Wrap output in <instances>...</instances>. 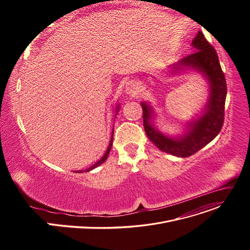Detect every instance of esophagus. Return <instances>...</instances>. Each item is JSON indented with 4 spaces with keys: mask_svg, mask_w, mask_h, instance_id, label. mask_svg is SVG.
<instances>
[{
    "mask_svg": "<svg viewBox=\"0 0 250 250\" xmlns=\"http://www.w3.org/2000/svg\"><path fill=\"white\" fill-rule=\"evenodd\" d=\"M139 88H140L139 83L135 80L127 82L126 85H125V91H126V93H128V94L137 93V92H139Z\"/></svg>",
    "mask_w": 250,
    "mask_h": 250,
    "instance_id": "1",
    "label": "esophagus"
}]
</instances>
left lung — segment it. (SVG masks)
Returning <instances> with one entry per match:
<instances>
[{
  "label": "left lung",
  "instance_id": "8db88e82",
  "mask_svg": "<svg viewBox=\"0 0 250 250\" xmlns=\"http://www.w3.org/2000/svg\"><path fill=\"white\" fill-rule=\"evenodd\" d=\"M192 45L198 50L182 59L176 64L175 69L180 70V65H183L204 73L211 86V96L206 112L198 121L191 124V128L188 134L178 139H171L159 133L150 124V118L152 117L150 106L146 103H142L144 127L148 138L159 150L182 158L200 151L221 132L224 124L227 95L225 75L222 71L218 55L213 45L207 41L201 31L192 41Z\"/></svg>",
  "mask_w": 250,
  "mask_h": 250
}]
</instances>
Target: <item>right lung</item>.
Masks as SVG:
<instances>
[{"mask_svg":"<svg viewBox=\"0 0 250 250\" xmlns=\"http://www.w3.org/2000/svg\"><path fill=\"white\" fill-rule=\"evenodd\" d=\"M112 141H113V135L111 136V140H110V144H109V146H108V149H107V151L105 152V154H104V156L102 157V158L98 161V162H96L94 165H92L91 167H89L88 169H86L85 171L86 172H88V171H90V170H92V169H94V168H96L97 166H99V165H101L103 162H105V160L107 159V157H108V154H109V152H110V149H111V146H112ZM75 172V171H74ZM83 171L82 170H78V171H76V173H82Z\"/></svg>","mask_w":250,"mask_h":250,"instance_id":"right-lung-1","label":"right lung"}]
</instances>
